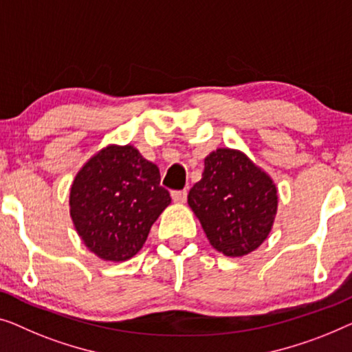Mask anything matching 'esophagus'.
Returning <instances> with one entry per match:
<instances>
[{
	"mask_svg": "<svg viewBox=\"0 0 352 352\" xmlns=\"http://www.w3.org/2000/svg\"><path fill=\"white\" fill-rule=\"evenodd\" d=\"M186 195L188 192L183 190V191H172L170 196H172V201L175 202V204H183V202L186 201Z\"/></svg>",
	"mask_w": 352,
	"mask_h": 352,
	"instance_id": "esophagus-1",
	"label": "esophagus"
}]
</instances>
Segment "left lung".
Wrapping results in <instances>:
<instances>
[{"instance_id":"8db88e82","label":"left lung","mask_w":352,"mask_h":352,"mask_svg":"<svg viewBox=\"0 0 352 352\" xmlns=\"http://www.w3.org/2000/svg\"><path fill=\"white\" fill-rule=\"evenodd\" d=\"M277 202L271 175L234 148L209 153L202 178L188 195V206L210 245L231 258L263 244L274 225Z\"/></svg>"}]
</instances>
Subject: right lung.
I'll list each match as a JSON object with an SVG mask.
<instances>
[{"mask_svg": "<svg viewBox=\"0 0 352 352\" xmlns=\"http://www.w3.org/2000/svg\"><path fill=\"white\" fill-rule=\"evenodd\" d=\"M160 169L133 145L103 146L78 170L70 186V217L89 252L100 260H131L151 225L170 204Z\"/></svg>", "mask_w": 352, "mask_h": 352, "instance_id": "obj_1", "label": "right lung"}]
</instances>
